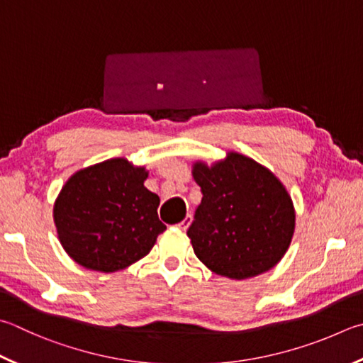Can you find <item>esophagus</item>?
<instances>
[{
  "instance_id": "34e87169",
  "label": "esophagus",
  "mask_w": 363,
  "mask_h": 363,
  "mask_svg": "<svg viewBox=\"0 0 363 363\" xmlns=\"http://www.w3.org/2000/svg\"><path fill=\"white\" fill-rule=\"evenodd\" d=\"M190 223H192V216L187 214L186 217H184V220H181L179 223H177V227H179L181 230H187Z\"/></svg>"
}]
</instances>
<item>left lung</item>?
Returning a JSON list of instances; mask_svg holds the SVG:
<instances>
[{
  "label": "left lung",
  "mask_w": 363,
  "mask_h": 363,
  "mask_svg": "<svg viewBox=\"0 0 363 363\" xmlns=\"http://www.w3.org/2000/svg\"><path fill=\"white\" fill-rule=\"evenodd\" d=\"M203 199L189 227L194 252L216 274L247 279L278 265L291 246L295 209L272 171L238 152L195 162Z\"/></svg>",
  "instance_id": "left-lung-1"
}]
</instances>
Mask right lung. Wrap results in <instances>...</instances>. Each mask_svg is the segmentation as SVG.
<instances>
[{"label": "right lung", "instance_id": "add662e5", "mask_svg": "<svg viewBox=\"0 0 363 363\" xmlns=\"http://www.w3.org/2000/svg\"><path fill=\"white\" fill-rule=\"evenodd\" d=\"M144 167L111 159L79 169L62 187L54 222L63 249L79 265L114 273L143 259L163 225L159 195L144 187Z\"/></svg>", "mask_w": 363, "mask_h": 363}]
</instances>
